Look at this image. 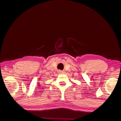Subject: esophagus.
Segmentation results:
<instances>
[{
  "label": "esophagus",
  "mask_w": 121,
  "mask_h": 121,
  "mask_svg": "<svg viewBox=\"0 0 121 121\" xmlns=\"http://www.w3.org/2000/svg\"><path fill=\"white\" fill-rule=\"evenodd\" d=\"M58 73H60V74H63V73H64V71H61V70H59Z\"/></svg>",
  "instance_id": "34e87169"
}]
</instances>
